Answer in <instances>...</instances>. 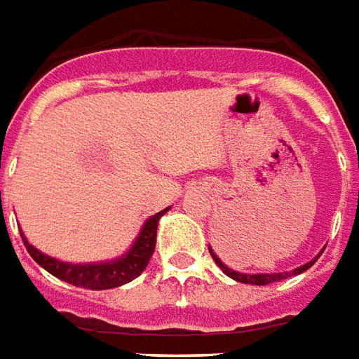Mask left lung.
I'll list each match as a JSON object with an SVG mask.
<instances>
[{
    "label": "left lung",
    "mask_w": 359,
    "mask_h": 359,
    "mask_svg": "<svg viewBox=\"0 0 359 359\" xmlns=\"http://www.w3.org/2000/svg\"><path fill=\"white\" fill-rule=\"evenodd\" d=\"M208 250H210V256L214 258V262H216V266H218L224 273H226L227 277H231V279H235V281H239V283H247V285H269V283H276V281H283V279H287V277H292V276H298V273H302V271H306L308 268H312L313 264H316V260H318L319 256H321V252H319L313 260H310L308 264H304V266H300V268H294L292 271H281V273H241V271H235V269L227 268L226 264L219 260L218 256L214 255V250H212L210 247H208Z\"/></svg>",
    "instance_id": "1"
}]
</instances>
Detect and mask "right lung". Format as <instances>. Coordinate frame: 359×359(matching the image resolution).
<instances>
[{
    "instance_id": "obj_1",
    "label": "right lung",
    "mask_w": 359,
    "mask_h": 359,
    "mask_svg": "<svg viewBox=\"0 0 359 359\" xmlns=\"http://www.w3.org/2000/svg\"><path fill=\"white\" fill-rule=\"evenodd\" d=\"M170 208H164L158 214H154L145 222V226L137 235V239L133 243V247L120 256L116 260L101 264H67L51 258V256L43 255L38 248L32 247L26 237L20 233L22 243H25L26 250L30 252L36 262L40 264L41 268L47 269L51 276L59 277L62 281H67L76 287L91 290H104L114 289L120 285L130 283L132 279L143 273V269L147 268L149 260L154 252V245H156V229H158V219L168 212Z\"/></svg>"
}]
</instances>
